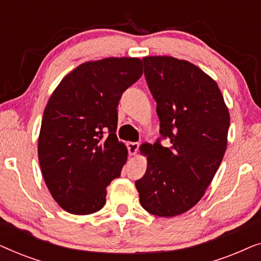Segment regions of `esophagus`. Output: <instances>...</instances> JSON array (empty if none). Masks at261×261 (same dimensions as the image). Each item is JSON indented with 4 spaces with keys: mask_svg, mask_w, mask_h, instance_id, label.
<instances>
[{
    "mask_svg": "<svg viewBox=\"0 0 261 261\" xmlns=\"http://www.w3.org/2000/svg\"><path fill=\"white\" fill-rule=\"evenodd\" d=\"M127 149H128V153H129V155H135L139 149V144L138 142H128Z\"/></svg>",
    "mask_w": 261,
    "mask_h": 261,
    "instance_id": "obj_1",
    "label": "esophagus"
}]
</instances>
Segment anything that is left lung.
Returning <instances> with one entry per match:
<instances>
[{
  "label": "left lung",
  "instance_id": "left-lung-1",
  "mask_svg": "<svg viewBox=\"0 0 261 261\" xmlns=\"http://www.w3.org/2000/svg\"><path fill=\"white\" fill-rule=\"evenodd\" d=\"M142 62L162 137L146 147L147 170L135 187L142 208L172 217L197 204L212 183L227 148L229 113L216 82L194 64L173 57Z\"/></svg>",
  "mask_w": 261,
  "mask_h": 261
}]
</instances>
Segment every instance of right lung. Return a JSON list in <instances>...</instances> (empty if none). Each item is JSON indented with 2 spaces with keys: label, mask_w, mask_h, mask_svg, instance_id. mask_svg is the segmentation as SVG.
Here are the masks:
<instances>
[{
  "label": "right lung",
  "mask_w": 261,
  "mask_h": 261,
  "mask_svg": "<svg viewBox=\"0 0 261 261\" xmlns=\"http://www.w3.org/2000/svg\"><path fill=\"white\" fill-rule=\"evenodd\" d=\"M142 74L138 58L82 64L60 82L46 106L38 142L42 177L67 213L89 215L106 204L127 149L117 140L121 96Z\"/></svg>",
  "instance_id": "obj_1"
}]
</instances>
